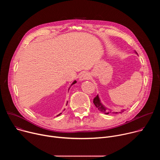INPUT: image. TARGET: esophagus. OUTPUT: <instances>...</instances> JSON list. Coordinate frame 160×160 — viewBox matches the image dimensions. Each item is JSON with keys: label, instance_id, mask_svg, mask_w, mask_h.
I'll use <instances>...</instances> for the list:
<instances>
[{"label": "esophagus", "instance_id": "obj_1", "mask_svg": "<svg viewBox=\"0 0 160 160\" xmlns=\"http://www.w3.org/2000/svg\"><path fill=\"white\" fill-rule=\"evenodd\" d=\"M90 74L88 73H82L81 75H80V78H79V80H80V81H83V80H88L89 78H90Z\"/></svg>", "mask_w": 160, "mask_h": 160}]
</instances>
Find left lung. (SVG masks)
Returning <instances> with one entry per match:
<instances>
[{
  "instance_id": "1",
  "label": "left lung",
  "mask_w": 160,
  "mask_h": 160,
  "mask_svg": "<svg viewBox=\"0 0 160 160\" xmlns=\"http://www.w3.org/2000/svg\"><path fill=\"white\" fill-rule=\"evenodd\" d=\"M136 53H137V52H136ZM93 102H94V104H95L96 107L101 112H104V114H106V115H108V114L111 112V111H110V109H109V111H108V110L107 109V108L101 103V100H100V99H99L98 95H97V96L94 99ZM124 111H125V109H123V110H122V111H121L120 112H119L122 113V112H124ZM113 112V113H116V114H117V113H118V112Z\"/></svg>"
}]
</instances>
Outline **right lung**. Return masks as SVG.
<instances>
[{
    "instance_id": "add662e5",
    "label": "right lung",
    "mask_w": 160,
    "mask_h": 160,
    "mask_svg": "<svg viewBox=\"0 0 160 160\" xmlns=\"http://www.w3.org/2000/svg\"><path fill=\"white\" fill-rule=\"evenodd\" d=\"M77 83V81H76V80H75V81H74V82H73V83H72V85H71V86H72V85H73V84H75V83ZM71 86H70V87H71ZM70 88H69V89H70ZM69 89H68V90H69ZM67 104H68V102H67ZM66 105H67V104H66ZM64 110H65V109H64ZM61 113H60V114H59V115H58V116H59V115H61ZM58 116H57V117H58Z\"/></svg>"
}]
</instances>
